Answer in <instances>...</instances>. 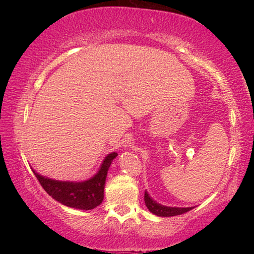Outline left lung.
Masks as SVG:
<instances>
[{
  "instance_id": "left-lung-1",
  "label": "left lung",
  "mask_w": 254,
  "mask_h": 254,
  "mask_svg": "<svg viewBox=\"0 0 254 254\" xmlns=\"http://www.w3.org/2000/svg\"><path fill=\"white\" fill-rule=\"evenodd\" d=\"M144 203L150 212L154 215H157V216H161V217H170V216H176V215H182L184 213L188 212V210L194 208V207H169V206L161 205L157 203L154 199H152L151 196L148 194L147 190L144 192Z\"/></svg>"
}]
</instances>
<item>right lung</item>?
I'll return each instance as SVG.
<instances>
[{
    "label": "right lung",
    "mask_w": 254,
    "mask_h": 254,
    "mask_svg": "<svg viewBox=\"0 0 254 254\" xmlns=\"http://www.w3.org/2000/svg\"><path fill=\"white\" fill-rule=\"evenodd\" d=\"M118 153L107 154L97 173L84 182H60L38 174L32 169L42 188L58 203L68 207L89 210L97 207L104 199V187L107 171Z\"/></svg>",
    "instance_id": "add662e5"
}]
</instances>
